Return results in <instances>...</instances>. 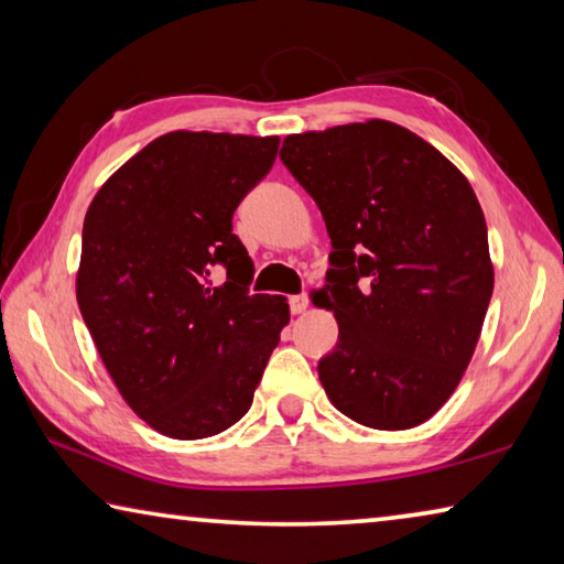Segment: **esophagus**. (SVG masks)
I'll list each match as a JSON object with an SVG mask.
<instances>
[{"instance_id":"esophagus-1","label":"esophagus","mask_w":564,"mask_h":564,"mask_svg":"<svg viewBox=\"0 0 564 564\" xmlns=\"http://www.w3.org/2000/svg\"><path fill=\"white\" fill-rule=\"evenodd\" d=\"M289 303H291L293 316H303V313L308 311V295H305V293H301V295H291Z\"/></svg>"}]
</instances>
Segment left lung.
<instances>
[{"label":"left lung","mask_w":564,"mask_h":564,"mask_svg":"<svg viewBox=\"0 0 564 564\" xmlns=\"http://www.w3.org/2000/svg\"><path fill=\"white\" fill-rule=\"evenodd\" d=\"M281 161L326 221L321 308L338 343L318 362L343 415L408 431L465 376L492 295L488 226L470 181L417 133L386 119L283 139Z\"/></svg>","instance_id":"1"}]
</instances>
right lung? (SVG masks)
Segmentation results:
<instances>
[{"label": "right lung", "instance_id": "obj_1", "mask_svg": "<svg viewBox=\"0 0 564 564\" xmlns=\"http://www.w3.org/2000/svg\"><path fill=\"white\" fill-rule=\"evenodd\" d=\"M279 144L169 131L104 181L84 218V323L127 405L174 441L218 435L248 413L291 321L283 295L248 293L253 261L231 226Z\"/></svg>", "mask_w": 564, "mask_h": 564}]
</instances>
